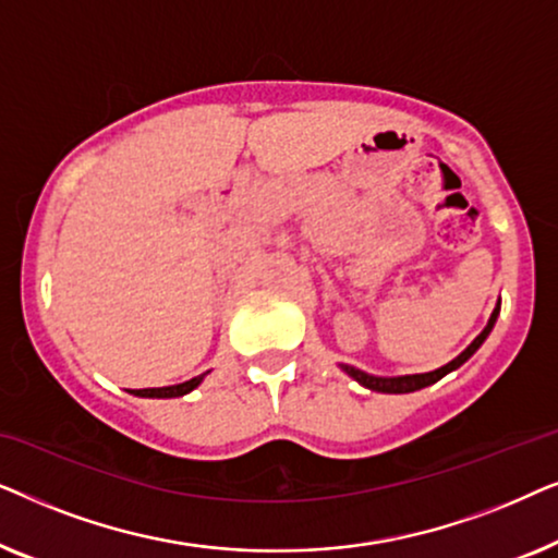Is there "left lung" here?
I'll return each mask as SVG.
<instances>
[{"label": "left lung", "instance_id": "8db88e82", "mask_svg": "<svg viewBox=\"0 0 558 558\" xmlns=\"http://www.w3.org/2000/svg\"><path fill=\"white\" fill-rule=\"evenodd\" d=\"M498 312H500V302H498V307L493 310L490 319H487L485 330L480 332L477 338L470 342V348L464 350V353L457 355L452 363L441 365V368L432 371V373H416V376H401V378H376V376H368V373H363V371L353 368V365H342V371H345L348 376H353V378H355L357 384H361V386L371 388V391H378V393H411V391H418V388H424V386H432V384H437V380H439V378H445L449 371L460 368V365H462L464 361H468V357H470L472 353H475V350H477L480 345H483L487 335H490L493 325H495V319H498Z\"/></svg>", "mask_w": 558, "mask_h": 558}]
</instances>
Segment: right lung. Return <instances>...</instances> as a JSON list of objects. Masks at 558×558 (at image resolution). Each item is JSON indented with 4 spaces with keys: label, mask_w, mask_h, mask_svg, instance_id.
<instances>
[{
    "label": "right lung",
    "mask_w": 558,
    "mask_h": 558,
    "mask_svg": "<svg viewBox=\"0 0 558 558\" xmlns=\"http://www.w3.org/2000/svg\"><path fill=\"white\" fill-rule=\"evenodd\" d=\"M201 380H203V376L190 378V380H185V384H178V386H165V388H134V391H129V393H134V396H147V399H174V396H185V393L193 391L195 386H201Z\"/></svg>",
    "instance_id": "add662e5"
}]
</instances>
